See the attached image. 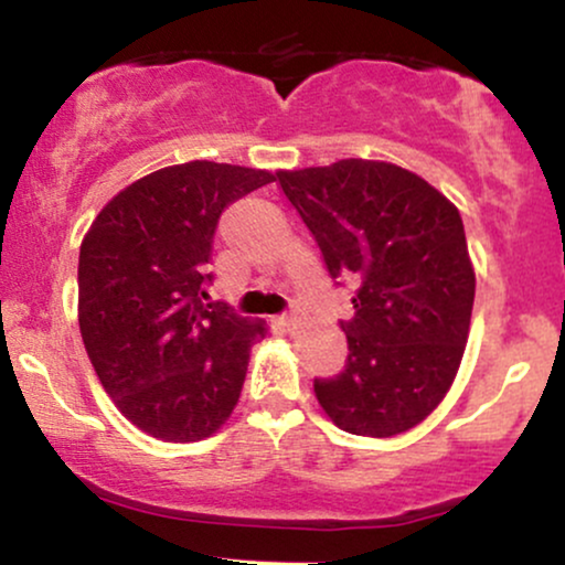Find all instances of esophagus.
Segmentation results:
<instances>
[{
    "instance_id": "obj_1",
    "label": "esophagus",
    "mask_w": 565,
    "mask_h": 565,
    "mask_svg": "<svg viewBox=\"0 0 565 565\" xmlns=\"http://www.w3.org/2000/svg\"><path fill=\"white\" fill-rule=\"evenodd\" d=\"M278 323H281V329H287V332H295V329L300 327V319H297L295 313H287V316H281V319H278Z\"/></svg>"
}]
</instances>
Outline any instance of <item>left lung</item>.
I'll use <instances>...</instances> for the list:
<instances>
[{"mask_svg":"<svg viewBox=\"0 0 565 565\" xmlns=\"http://www.w3.org/2000/svg\"><path fill=\"white\" fill-rule=\"evenodd\" d=\"M332 278L355 287L345 369L316 380L323 412L353 436L412 430L449 393L470 334L476 270L457 206L387 161L276 172Z\"/></svg>","mask_w":565,"mask_h":565,"instance_id":"obj_1","label":"left lung"}]
</instances>
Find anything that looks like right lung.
Instances as JSON below:
<instances>
[{
  "label": "right lung",
  "instance_id": "obj_1",
  "mask_svg": "<svg viewBox=\"0 0 565 565\" xmlns=\"http://www.w3.org/2000/svg\"><path fill=\"white\" fill-rule=\"evenodd\" d=\"M274 183L249 167L188 161L119 191L79 249V329L103 391L148 436L210 438L238 404L265 321L204 305L217 220Z\"/></svg>",
  "mask_w": 565,
  "mask_h": 565
}]
</instances>
